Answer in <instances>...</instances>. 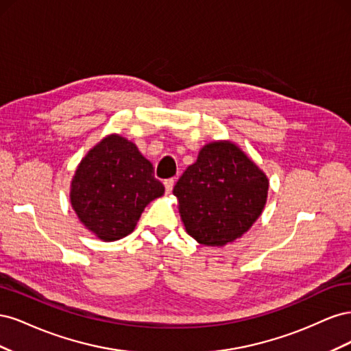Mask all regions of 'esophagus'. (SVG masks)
Instances as JSON below:
<instances>
[{"label": "esophagus", "mask_w": 351, "mask_h": 351, "mask_svg": "<svg viewBox=\"0 0 351 351\" xmlns=\"http://www.w3.org/2000/svg\"><path fill=\"white\" fill-rule=\"evenodd\" d=\"M174 183H176V180H174V178H168V180H165V182H164V186H165V192H167V193H171V192H173Z\"/></svg>", "instance_id": "obj_1"}]
</instances>
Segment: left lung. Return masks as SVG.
<instances>
[{"mask_svg":"<svg viewBox=\"0 0 351 351\" xmlns=\"http://www.w3.org/2000/svg\"><path fill=\"white\" fill-rule=\"evenodd\" d=\"M269 180L231 141L206 143L173 193L189 236L222 247L240 239L267 204Z\"/></svg>","mask_w":351,"mask_h":351,"instance_id":"8db88e82","label":"left lung"}]
</instances>
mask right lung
Listing matches in <instances>:
<instances>
[{
    "instance_id": "right-lung-1",
    "label": "right lung",
    "mask_w": 351,
    "mask_h": 351,
    "mask_svg": "<svg viewBox=\"0 0 351 351\" xmlns=\"http://www.w3.org/2000/svg\"><path fill=\"white\" fill-rule=\"evenodd\" d=\"M165 192L137 146L108 134L84 155L70 184V202L82 224L104 241L129 236L143 209Z\"/></svg>"
}]
</instances>
